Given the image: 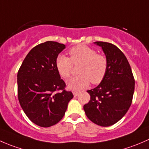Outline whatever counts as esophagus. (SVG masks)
Here are the masks:
<instances>
[{
    "label": "esophagus",
    "mask_w": 149,
    "mask_h": 149,
    "mask_svg": "<svg viewBox=\"0 0 149 149\" xmlns=\"http://www.w3.org/2000/svg\"><path fill=\"white\" fill-rule=\"evenodd\" d=\"M73 96H74V97H76V96H77L78 94H79V91H73Z\"/></svg>",
    "instance_id": "1"
}]
</instances>
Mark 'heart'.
<instances>
[{"label": "heart", "instance_id": "heart-1", "mask_svg": "<svg viewBox=\"0 0 149 149\" xmlns=\"http://www.w3.org/2000/svg\"><path fill=\"white\" fill-rule=\"evenodd\" d=\"M70 58L58 55L55 59V67L63 79H68L72 73L73 65L81 64L78 70L80 75L71 78L67 82L70 90H81L88 86L90 81L98 84L106 76L108 61L106 57L85 45H79L69 50Z\"/></svg>", "mask_w": 149, "mask_h": 149}]
</instances>
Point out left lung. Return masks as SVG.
Listing matches in <instances>:
<instances>
[{
	"mask_svg": "<svg viewBox=\"0 0 149 149\" xmlns=\"http://www.w3.org/2000/svg\"><path fill=\"white\" fill-rule=\"evenodd\" d=\"M101 47L108 61L106 76L95 88L88 90L90 101L84 104L86 115L98 125L108 127L123 118L131 105L135 80L131 68L120 49L104 42Z\"/></svg>",
	"mask_w": 149,
	"mask_h": 149,
	"instance_id": "8db88e82",
	"label": "left lung"
}]
</instances>
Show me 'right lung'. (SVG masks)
<instances>
[{
	"label": "right lung",
	"mask_w": 149,
	"mask_h": 149,
	"mask_svg": "<svg viewBox=\"0 0 149 149\" xmlns=\"http://www.w3.org/2000/svg\"><path fill=\"white\" fill-rule=\"evenodd\" d=\"M65 48L57 42L41 43L29 51L18 71L19 103L29 119L40 127H50L61 120L73 97L71 91L65 90L55 64Z\"/></svg>",
	"instance_id": "obj_1"
}]
</instances>
